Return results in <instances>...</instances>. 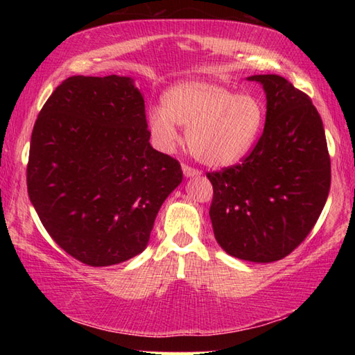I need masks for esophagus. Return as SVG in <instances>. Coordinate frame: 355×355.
<instances>
[{
  "label": "esophagus",
  "mask_w": 355,
  "mask_h": 355,
  "mask_svg": "<svg viewBox=\"0 0 355 355\" xmlns=\"http://www.w3.org/2000/svg\"><path fill=\"white\" fill-rule=\"evenodd\" d=\"M183 173L184 177H199L200 175V171L196 169V167H191L188 164H183Z\"/></svg>",
  "instance_id": "1"
}]
</instances>
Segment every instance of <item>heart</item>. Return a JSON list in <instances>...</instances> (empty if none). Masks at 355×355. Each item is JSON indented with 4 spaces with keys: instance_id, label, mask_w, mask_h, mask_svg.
<instances>
[{
    "instance_id": "obj_1",
    "label": "heart",
    "mask_w": 355,
    "mask_h": 355,
    "mask_svg": "<svg viewBox=\"0 0 355 355\" xmlns=\"http://www.w3.org/2000/svg\"><path fill=\"white\" fill-rule=\"evenodd\" d=\"M264 123V105L254 94L205 80H188L172 86L163 107L148 112V130L159 148L173 150L175 125L186 128L191 153L207 166L238 163L254 147Z\"/></svg>"
}]
</instances>
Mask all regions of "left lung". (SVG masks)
<instances>
[{"mask_svg": "<svg viewBox=\"0 0 355 355\" xmlns=\"http://www.w3.org/2000/svg\"><path fill=\"white\" fill-rule=\"evenodd\" d=\"M266 92V122L241 163L208 172L216 241L239 260L271 263L309 236L326 205L330 156L307 94L279 75H254Z\"/></svg>", "mask_w": 355, "mask_h": 355, "instance_id": "8db88e82", "label": "left lung"}]
</instances>
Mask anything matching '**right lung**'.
<instances>
[{"instance_id":"obj_1","label":"right lung","mask_w":355,"mask_h":355,"mask_svg":"<svg viewBox=\"0 0 355 355\" xmlns=\"http://www.w3.org/2000/svg\"><path fill=\"white\" fill-rule=\"evenodd\" d=\"M148 139L146 105L130 76H70L40 110L29 200L75 260L111 266L147 248L156 214L183 180L178 161Z\"/></svg>"}]
</instances>
